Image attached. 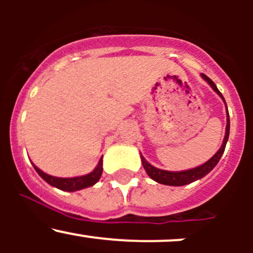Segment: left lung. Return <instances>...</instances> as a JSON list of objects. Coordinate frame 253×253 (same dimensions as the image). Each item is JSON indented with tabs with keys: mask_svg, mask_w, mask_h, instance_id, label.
Masks as SVG:
<instances>
[{
	"mask_svg": "<svg viewBox=\"0 0 253 253\" xmlns=\"http://www.w3.org/2000/svg\"><path fill=\"white\" fill-rule=\"evenodd\" d=\"M201 76H202L203 79H206V81L208 82L209 85L214 89V91H216V93L221 96V99L224 100V96L221 95L220 91L218 90V88H216V85L214 84V82L211 81L209 77H207L206 75H203V73ZM224 103H225V100H224ZM229 131H230V119H229V112H228V124H226V132H225V137H224L223 144H221L220 149H219L218 152H216L215 154H214L213 157L208 160V162L205 163L203 165H201V167H197V168H195V169H191V170H186V171H177V172L167 171V170L157 169V168H154L153 165H150L149 163H148L147 160L143 158V155L141 154L143 168H144L145 171H147V174L149 175L153 180L157 181V182H159V183H163V185L183 186V185H187V183L193 182V181H196V180H200V178H202L203 176L209 174V172L214 169V167L218 164L219 160H220L221 155H223L224 150H225L226 142H228Z\"/></svg>",
	"mask_w": 253,
	"mask_h": 253,
	"instance_id": "8db88e82",
	"label": "left lung"
}]
</instances>
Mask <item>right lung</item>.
<instances>
[{
    "label": "right lung",
    "instance_id": "1",
    "mask_svg": "<svg viewBox=\"0 0 253 253\" xmlns=\"http://www.w3.org/2000/svg\"><path fill=\"white\" fill-rule=\"evenodd\" d=\"M34 165V164H33ZM34 169L37 170V172L46 181L47 183H50L53 187H57L62 191H68V192H73V191L82 190V188L90 187L94 183L98 182V180L100 178L101 174H103V159L99 160V164L90 174L79 176V177H71V178H62V177H55V176H51L45 174L44 171L37 168L34 165Z\"/></svg>",
    "mask_w": 253,
    "mask_h": 253
}]
</instances>
